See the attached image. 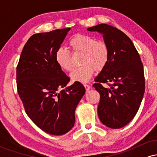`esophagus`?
<instances>
[{"mask_svg":"<svg viewBox=\"0 0 157 157\" xmlns=\"http://www.w3.org/2000/svg\"><path fill=\"white\" fill-rule=\"evenodd\" d=\"M83 86H84L85 89H86V91H89V90L90 89H91V86H90L89 85H87V84H84Z\"/></svg>","mask_w":157,"mask_h":157,"instance_id":"obj_1","label":"esophagus"}]
</instances>
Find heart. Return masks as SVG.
I'll list each match as a JSON object with an SVG mask.
<instances>
[{"mask_svg": "<svg viewBox=\"0 0 157 157\" xmlns=\"http://www.w3.org/2000/svg\"><path fill=\"white\" fill-rule=\"evenodd\" d=\"M70 48L73 52H82L80 63L82 66L71 71L70 77L76 82H86L93 76L95 68L100 71L105 68L109 61V47L102 41H97L91 36L77 34L70 39ZM55 61L61 69L69 71L73 64L71 55L66 48L60 47L55 52Z\"/></svg>", "mask_w": 157, "mask_h": 157, "instance_id": "1", "label": "heart"}]
</instances>
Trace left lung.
<instances>
[{
    "mask_svg": "<svg viewBox=\"0 0 157 157\" xmlns=\"http://www.w3.org/2000/svg\"><path fill=\"white\" fill-rule=\"evenodd\" d=\"M102 34L109 50L108 63L94 79L100 93V120L111 128H121L134 119L145 92L143 65L131 39L115 27L98 24L87 29ZM107 83L109 88L102 84Z\"/></svg>",
    "mask_w": 157,
    "mask_h": 157,
    "instance_id": "8db88e82",
    "label": "left lung"
}]
</instances>
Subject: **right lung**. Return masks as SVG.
Wrapping results in <instances>:
<instances>
[{
  "mask_svg": "<svg viewBox=\"0 0 157 157\" xmlns=\"http://www.w3.org/2000/svg\"><path fill=\"white\" fill-rule=\"evenodd\" d=\"M69 30L31 36L17 66V92L25 111L41 130L56 136L72 128L75 109L86 92L80 82L67 86L70 78L55 61V52ZM60 88L64 89L58 93Z\"/></svg>",
  "mask_w": 157,
  "mask_h": 157,
  "instance_id": "add662e5",
  "label": "right lung"
}]
</instances>
